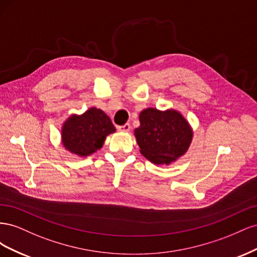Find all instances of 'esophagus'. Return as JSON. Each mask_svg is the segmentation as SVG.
I'll return each instance as SVG.
<instances>
[{
    "mask_svg": "<svg viewBox=\"0 0 257 257\" xmlns=\"http://www.w3.org/2000/svg\"><path fill=\"white\" fill-rule=\"evenodd\" d=\"M131 130V125L128 123L124 124V125H121V126H118V131L119 132H124V133H127V132H130Z\"/></svg>",
    "mask_w": 257,
    "mask_h": 257,
    "instance_id": "esophagus-1",
    "label": "esophagus"
}]
</instances>
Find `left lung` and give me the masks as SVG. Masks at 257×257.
Here are the masks:
<instances>
[{"label":"left lung","instance_id":"obj_1","mask_svg":"<svg viewBox=\"0 0 257 257\" xmlns=\"http://www.w3.org/2000/svg\"><path fill=\"white\" fill-rule=\"evenodd\" d=\"M139 122L134 131L139 151L153 164L169 166L189 150L193 128L179 110L146 108L139 113Z\"/></svg>","mask_w":257,"mask_h":257}]
</instances>
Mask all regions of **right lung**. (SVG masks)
I'll return each instance as SVG.
<instances>
[{
    "label": "right lung",
    "instance_id": "1",
    "mask_svg": "<svg viewBox=\"0 0 257 257\" xmlns=\"http://www.w3.org/2000/svg\"><path fill=\"white\" fill-rule=\"evenodd\" d=\"M115 127L102 109L91 107L81 114L73 113L62 124L61 142L72 154L87 158L103 147Z\"/></svg>",
    "mask_w": 257,
    "mask_h": 257
}]
</instances>
